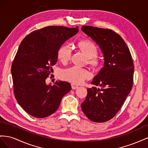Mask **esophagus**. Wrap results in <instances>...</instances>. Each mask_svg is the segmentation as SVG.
Instances as JSON below:
<instances>
[{
  "label": "esophagus",
  "instance_id": "34e87169",
  "mask_svg": "<svg viewBox=\"0 0 148 148\" xmlns=\"http://www.w3.org/2000/svg\"><path fill=\"white\" fill-rule=\"evenodd\" d=\"M71 87L73 89H76V88H78V86L77 85H75V84H71Z\"/></svg>",
  "mask_w": 148,
  "mask_h": 148
}]
</instances>
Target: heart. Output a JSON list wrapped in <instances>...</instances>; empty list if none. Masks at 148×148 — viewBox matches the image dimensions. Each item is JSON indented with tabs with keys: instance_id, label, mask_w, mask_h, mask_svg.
<instances>
[{
	"instance_id": "heart-1",
	"label": "heart",
	"mask_w": 148,
	"mask_h": 148,
	"mask_svg": "<svg viewBox=\"0 0 148 148\" xmlns=\"http://www.w3.org/2000/svg\"><path fill=\"white\" fill-rule=\"evenodd\" d=\"M79 46L80 49L88 58H92L97 53L95 46L90 41H82L79 43ZM71 45H62L58 50V56L59 59L63 62L67 61L71 57ZM92 61L94 62V61ZM60 76L64 81L74 84H80L90 76V73L82 67L78 66H73L62 69L60 71Z\"/></svg>"
}]
</instances>
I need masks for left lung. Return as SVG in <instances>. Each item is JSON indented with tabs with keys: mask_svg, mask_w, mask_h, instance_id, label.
<instances>
[{
	"mask_svg": "<svg viewBox=\"0 0 148 148\" xmlns=\"http://www.w3.org/2000/svg\"><path fill=\"white\" fill-rule=\"evenodd\" d=\"M82 31L95 42L103 54V66L87 88L82 110L88 119L102 123L112 119L132 90L134 64L123 38L112 29L83 26Z\"/></svg>",
	"mask_w": 148,
	"mask_h": 148,
	"instance_id": "1",
	"label": "left lung"
}]
</instances>
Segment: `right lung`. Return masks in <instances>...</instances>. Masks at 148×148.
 Returning a JSON list of instances; mask_svg holds the SVG:
<instances>
[{
	"mask_svg": "<svg viewBox=\"0 0 148 148\" xmlns=\"http://www.w3.org/2000/svg\"><path fill=\"white\" fill-rule=\"evenodd\" d=\"M78 32V27L49 26L32 32L20 43L11 74L15 99L31 116L42 119L54 113L71 90L69 82L48 85L46 79L58 61L59 49Z\"/></svg>",
	"mask_w": 148,
	"mask_h": 148,
	"instance_id": "1",
	"label": "right lung"
}]
</instances>
